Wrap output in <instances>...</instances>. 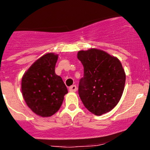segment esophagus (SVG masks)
<instances>
[{
    "label": "esophagus",
    "mask_w": 150,
    "mask_h": 150,
    "mask_svg": "<svg viewBox=\"0 0 150 150\" xmlns=\"http://www.w3.org/2000/svg\"><path fill=\"white\" fill-rule=\"evenodd\" d=\"M69 92H76L77 86H75V85H72V86H71L69 88Z\"/></svg>",
    "instance_id": "1"
}]
</instances>
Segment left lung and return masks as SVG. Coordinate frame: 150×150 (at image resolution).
<instances>
[{
	"label": "left lung",
	"mask_w": 150,
	"mask_h": 150,
	"mask_svg": "<svg viewBox=\"0 0 150 150\" xmlns=\"http://www.w3.org/2000/svg\"><path fill=\"white\" fill-rule=\"evenodd\" d=\"M77 57L83 66L78 93L84 107L96 115L111 111L119 102L125 86L121 61L96 48L81 50Z\"/></svg>",
	"instance_id": "1"
}]
</instances>
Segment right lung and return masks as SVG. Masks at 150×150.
<instances>
[{"label": "right lung", "mask_w": 150, "mask_h": 150, "mask_svg": "<svg viewBox=\"0 0 150 150\" xmlns=\"http://www.w3.org/2000/svg\"><path fill=\"white\" fill-rule=\"evenodd\" d=\"M58 54H43L23 74L21 92L26 105L36 115L50 117L58 112L68 92L61 77L54 68Z\"/></svg>", "instance_id": "1"}]
</instances>
